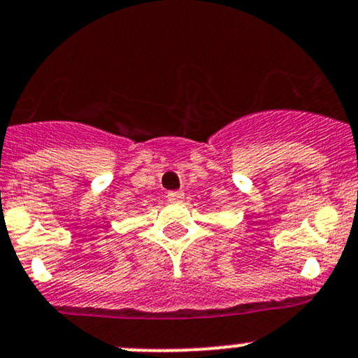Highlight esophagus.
Instances as JSON below:
<instances>
[{
	"instance_id": "esophagus-1",
	"label": "esophagus",
	"mask_w": 358,
	"mask_h": 358,
	"mask_svg": "<svg viewBox=\"0 0 358 358\" xmlns=\"http://www.w3.org/2000/svg\"><path fill=\"white\" fill-rule=\"evenodd\" d=\"M166 199L171 201V203H178L183 199V192L182 190H171V192L166 194Z\"/></svg>"
}]
</instances>
